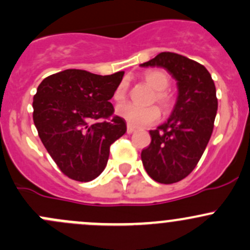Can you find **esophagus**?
Instances as JSON below:
<instances>
[{"mask_svg":"<svg viewBox=\"0 0 250 250\" xmlns=\"http://www.w3.org/2000/svg\"><path fill=\"white\" fill-rule=\"evenodd\" d=\"M134 132H135L134 128L130 127V125H128V127H127V133H128V134H133V133H134Z\"/></svg>","mask_w":250,"mask_h":250,"instance_id":"esophagus-1","label":"esophagus"}]
</instances>
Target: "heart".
<instances>
[{
  "label": "heart",
  "instance_id": "b5f03b06",
  "mask_svg": "<svg viewBox=\"0 0 250 250\" xmlns=\"http://www.w3.org/2000/svg\"><path fill=\"white\" fill-rule=\"evenodd\" d=\"M144 80L147 83L150 87L157 90L156 92V102L163 107V109H169L172 105V98L170 95L166 92V89L169 85V76L166 74L162 70H153V71H148L144 75ZM125 98V84L121 83L115 90L113 94V100L115 102H122ZM116 113L120 116L121 118L128 123V125L134 128H143L146 125H153L157 122L160 118V110L156 106H146L141 107L138 105L127 104L118 105L116 109Z\"/></svg>",
  "mask_w": 250,
  "mask_h": 250
}]
</instances>
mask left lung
Returning a JSON list of instances; mask_svg holds the SVG:
<instances>
[{
	"label": "left lung",
	"instance_id": "obj_1",
	"mask_svg": "<svg viewBox=\"0 0 250 250\" xmlns=\"http://www.w3.org/2000/svg\"><path fill=\"white\" fill-rule=\"evenodd\" d=\"M163 67L176 81L178 97L168 120L150 130L151 144L141 151L146 173L161 184L186 178L202 157L218 111L214 81L203 65L170 52L140 64Z\"/></svg>",
	"mask_w": 250,
	"mask_h": 250
}]
</instances>
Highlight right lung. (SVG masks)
Returning <instances> with one entry per match:
<instances>
[{"label":"right lung","mask_w":250,"mask_h":250,"mask_svg":"<svg viewBox=\"0 0 250 250\" xmlns=\"http://www.w3.org/2000/svg\"><path fill=\"white\" fill-rule=\"evenodd\" d=\"M125 72L102 76L69 69L44 78L34 97V123L40 139L69 178L90 181L107 165L111 144L127 132L110 99Z\"/></svg>","instance_id":"add662e5"}]
</instances>
